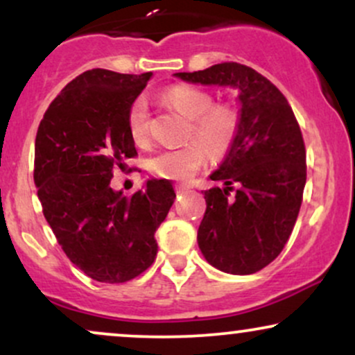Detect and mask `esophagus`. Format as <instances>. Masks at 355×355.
I'll use <instances>...</instances> for the list:
<instances>
[{
  "mask_svg": "<svg viewBox=\"0 0 355 355\" xmlns=\"http://www.w3.org/2000/svg\"><path fill=\"white\" fill-rule=\"evenodd\" d=\"M185 190H187L185 185H175V191H177V193H183Z\"/></svg>",
  "mask_w": 355,
  "mask_h": 355,
  "instance_id": "esophagus-1",
  "label": "esophagus"
}]
</instances>
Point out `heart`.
<instances>
[{
	"label": "heart",
	"mask_w": 355,
	"mask_h": 355,
	"mask_svg": "<svg viewBox=\"0 0 355 355\" xmlns=\"http://www.w3.org/2000/svg\"><path fill=\"white\" fill-rule=\"evenodd\" d=\"M164 100L178 113L189 118L187 145L153 153L146 162L148 172L165 180L185 182L205 164L207 152L211 158H222L230 152L239 135L240 115L229 103H214L205 89L190 85H175L164 93ZM148 105L138 96L126 113L130 137L137 144L148 141Z\"/></svg>",
	"instance_id": "heart-1"
}]
</instances>
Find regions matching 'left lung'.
<instances>
[{
    "label": "left lung",
    "mask_w": 355,
    "mask_h": 355,
    "mask_svg": "<svg viewBox=\"0 0 355 355\" xmlns=\"http://www.w3.org/2000/svg\"><path fill=\"white\" fill-rule=\"evenodd\" d=\"M175 75L240 92L239 135L210 177L223 182L225 189L203 191L207 209L197 240L202 254L218 270L255 274L282 252L302 205L307 164L299 121L282 92L245 64L225 61Z\"/></svg>",
    "instance_id": "left-lung-1"
}]
</instances>
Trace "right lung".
<instances>
[{
  "mask_svg": "<svg viewBox=\"0 0 355 355\" xmlns=\"http://www.w3.org/2000/svg\"><path fill=\"white\" fill-rule=\"evenodd\" d=\"M150 76L81 73L51 101L36 133L33 178L44 218L68 259L98 282H128L152 266L155 232L175 200L168 180H148L132 198L110 187L113 170L125 172L137 157L126 113Z\"/></svg>",
  "mask_w": 355,
  "mask_h": 355,
  "instance_id": "1",
  "label": "right lung"
}]
</instances>
